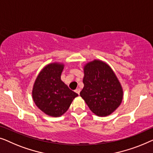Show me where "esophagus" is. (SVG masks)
<instances>
[{
	"label": "esophagus",
	"instance_id": "obj_1",
	"mask_svg": "<svg viewBox=\"0 0 153 153\" xmlns=\"http://www.w3.org/2000/svg\"><path fill=\"white\" fill-rule=\"evenodd\" d=\"M80 91H81L80 89H76V91H76V93L79 95V93H80Z\"/></svg>",
	"mask_w": 153,
	"mask_h": 153
}]
</instances>
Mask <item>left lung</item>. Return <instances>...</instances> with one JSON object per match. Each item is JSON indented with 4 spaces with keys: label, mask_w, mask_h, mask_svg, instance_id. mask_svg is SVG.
<instances>
[{
    "label": "left lung",
    "mask_w": 153,
    "mask_h": 153,
    "mask_svg": "<svg viewBox=\"0 0 153 153\" xmlns=\"http://www.w3.org/2000/svg\"><path fill=\"white\" fill-rule=\"evenodd\" d=\"M84 72L85 86L80 96L95 114L109 115L122 101L123 89L119 79L106 63L99 60L86 64Z\"/></svg>",
    "instance_id": "left-lung-1"
}]
</instances>
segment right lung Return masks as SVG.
Masks as SVG:
<instances>
[{
  "mask_svg": "<svg viewBox=\"0 0 153 153\" xmlns=\"http://www.w3.org/2000/svg\"><path fill=\"white\" fill-rule=\"evenodd\" d=\"M63 68V64H48L39 73L33 87L34 102L39 109L51 117H60L65 113L78 96L61 80Z\"/></svg>",
  "mask_w": 153,
  "mask_h": 153,
  "instance_id": "add662e5",
  "label": "right lung"
}]
</instances>
